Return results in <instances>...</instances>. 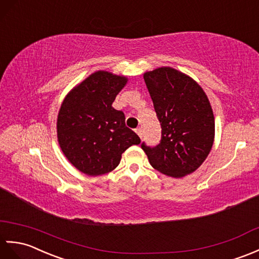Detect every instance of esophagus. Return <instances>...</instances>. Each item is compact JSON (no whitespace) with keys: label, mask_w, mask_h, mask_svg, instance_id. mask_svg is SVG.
<instances>
[{"label":"esophagus","mask_w":259,"mask_h":259,"mask_svg":"<svg viewBox=\"0 0 259 259\" xmlns=\"http://www.w3.org/2000/svg\"><path fill=\"white\" fill-rule=\"evenodd\" d=\"M135 132L137 133V135H139L140 137H142V135H143V131H142V128H141V127H137V128L135 130Z\"/></svg>","instance_id":"34e87169"}]
</instances>
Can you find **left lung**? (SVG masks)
I'll list each match as a JSON object with an SVG mask.
<instances>
[{
    "label": "left lung",
    "instance_id": "1",
    "mask_svg": "<svg viewBox=\"0 0 259 259\" xmlns=\"http://www.w3.org/2000/svg\"><path fill=\"white\" fill-rule=\"evenodd\" d=\"M144 81L162 127L158 145H141L149 164L176 178L193 173L214 143L215 120L207 96L193 78L171 67L146 72Z\"/></svg>",
    "mask_w": 259,
    "mask_h": 259
}]
</instances>
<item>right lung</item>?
<instances>
[{
	"instance_id": "obj_1",
	"label": "right lung",
	"mask_w": 259,
	"mask_h": 259,
	"mask_svg": "<svg viewBox=\"0 0 259 259\" xmlns=\"http://www.w3.org/2000/svg\"><path fill=\"white\" fill-rule=\"evenodd\" d=\"M127 78L99 71L75 86L57 116V140L73 166L90 176L110 173L141 139L125 125V115L112 106Z\"/></svg>"
}]
</instances>
